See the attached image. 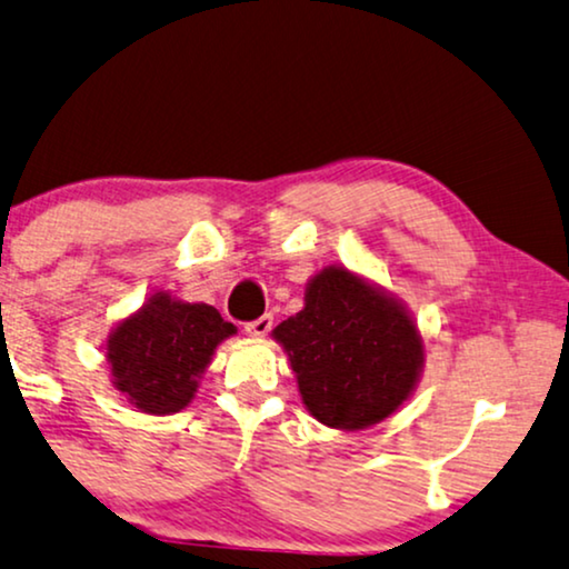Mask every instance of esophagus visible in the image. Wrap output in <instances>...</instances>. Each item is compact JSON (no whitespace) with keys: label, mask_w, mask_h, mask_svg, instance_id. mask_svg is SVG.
Segmentation results:
<instances>
[{"label":"esophagus","mask_w":569,"mask_h":569,"mask_svg":"<svg viewBox=\"0 0 569 569\" xmlns=\"http://www.w3.org/2000/svg\"><path fill=\"white\" fill-rule=\"evenodd\" d=\"M270 328H272V315H262V317H257V320L244 325V330L249 332V336H254V338L268 336Z\"/></svg>","instance_id":"1"}]
</instances>
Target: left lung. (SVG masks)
Returning <instances> with one entry per match:
<instances>
[{
  "instance_id": "8db88e82",
  "label": "left lung",
  "mask_w": 569,
  "mask_h": 569,
  "mask_svg": "<svg viewBox=\"0 0 569 569\" xmlns=\"http://www.w3.org/2000/svg\"><path fill=\"white\" fill-rule=\"evenodd\" d=\"M305 301L272 332L289 351L307 408L336 429L382 421L419 380L423 351L413 322L340 268L315 276Z\"/></svg>"
}]
</instances>
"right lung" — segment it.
Returning a JSON list of instances; mask_svg holds the SVG:
<instances>
[{
	"label": "right lung",
	"instance_id": "1",
	"mask_svg": "<svg viewBox=\"0 0 569 569\" xmlns=\"http://www.w3.org/2000/svg\"><path fill=\"white\" fill-rule=\"evenodd\" d=\"M233 332L218 309L156 293L109 338L113 385L140 411L177 413L192 400L216 346Z\"/></svg>",
	"mask_w": 569,
	"mask_h": 569
}]
</instances>
